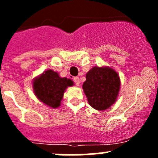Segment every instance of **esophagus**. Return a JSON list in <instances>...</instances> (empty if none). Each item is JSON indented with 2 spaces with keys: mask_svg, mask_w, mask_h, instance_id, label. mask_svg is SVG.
Instances as JSON below:
<instances>
[{
  "mask_svg": "<svg viewBox=\"0 0 158 158\" xmlns=\"http://www.w3.org/2000/svg\"><path fill=\"white\" fill-rule=\"evenodd\" d=\"M73 81H74L75 84H76V85H79V84H80V80H79V78L78 77V76H76V77L73 78Z\"/></svg>",
  "mask_w": 158,
  "mask_h": 158,
  "instance_id": "34e87169",
  "label": "esophagus"
}]
</instances>
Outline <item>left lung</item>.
<instances>
[{
  "mask_svg": "<svg viewBox=\"0 0 158 158\" xmlns=\"http://www.w3.org/2000/svg\"><path fill=\"white\" fill-rule=\"evenodd\" d=\"M85 78L82 89L93 109L104 111L115 102L121 82L114 69L108 66H95L86 73Z\"/></svg>",
  "mask_w": 158,
  "mask_h": 158,
  "instance_id": "8db88e82",
  "label": "left lung"
}]
</instances>
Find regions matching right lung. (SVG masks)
Here are the masks:
<instances>
[{"instance_id":"right-lung-1","label":"right lung","mask_w":158,"mask_h":158,"mask_svg":"<svg viewBox=\"0 0 158 158\" xmlns=\"http://www.w3.org/2000/svg\"><path fill=\"white\" fill-rule=\"evenodd\" d=\"M73 85L71 79L60 77L56 72L51 69L44 72L33 82L34 93L38 99L52 109L60 106L66 88Z\"/></svg>"}]
</instances>
